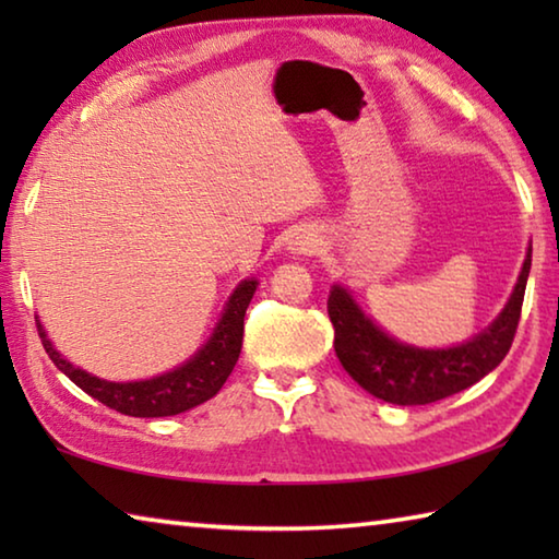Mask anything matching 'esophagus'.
<instances>
[{
    "instance_id": "34e87169",
    "label": "esophagus",
    "mask_w": 559,
    "mask_h": 559,
    "mask_svg": "<svg viewBox=\"0 0 559 559\" xmlns=\"http://www.w3.org/2000/svg\"><path fill=\"white\" fill-rule=\"evenodd\" d=\"M290 249L298 251V253H308L316 249V234L313 231H302V234H296L290 239Z\"/></svg>"
}]
</instances>
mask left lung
<instances>
[{"mask_svg": "<svg viewBox=\"0 0 559 559\" xmlns=\"http://www.w3.org/2000/svg\"><path fill=\"white\" fill-rule=\"evenodd\" d=\"M533 249L520 271L503 313L468 343L447 349L404 345L367 318L343 286L328 296V316L335 328V355L345 372L377 400L414 406L431 404L484 380L503 362L513 345Z\"/></svg>", "mask_w": 559, "mask_h": 559, "instance_id": "left-lung-1", "label": "left lung"}]
</instances>
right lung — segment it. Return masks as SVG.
I'll list each match as a JSON object with an SVG mask.
<instances>
[{"instance_id":"right-lung-1","label":"right lung","mask_w":559,"mask_h":559,"mask_svg":"<svg viewBox=\"0 0 559 559\" xmlns=\"http://www.w3.org/2000/svg\"><path fill=\"white\" fill-rule=\"evenodd\" d=\"M259 283L253 278L241 281L236 290L229 296L224 306L222 320L216 323L212 337L206 340L202 349H197L194 357H189L185 365H179L177 370L165 372L153 380H140V382H108L100 377H93L86 370L73 367L59 349L51 345V340L46 337L41 323L39 328L41 345L53 365L69 377L73 384H79L83 392L91 394L93 400L110 406L120 414L128 416H175L182 414L192 406L202 404L222 390L226 377L231 374L236 359L241 353V340H243V316L246 308L257 293Z\"/></svg>"}]
</instances>
